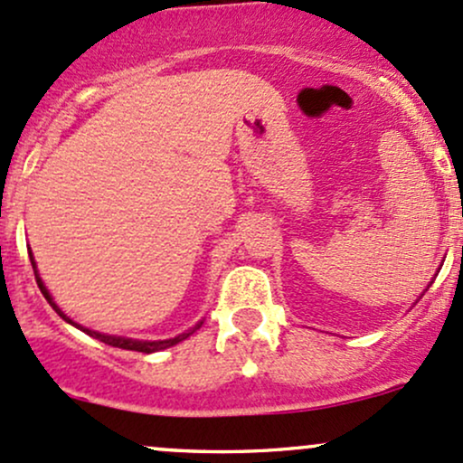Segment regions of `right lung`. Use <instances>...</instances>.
I'll return each instance as SVG.
<instances>
[{"instance_id":"right-lung-1","label":"right lung","mask_w":463,"mask_h":463,"mask_svg":"<svg viewBox=\"0 0 463 463\" xmlns=\"http://www.w3.org/2000/svg\"><path fill=\"white\" fill-rule=\"evenodd\" d=\"M30 255V263H33V268H34V279H37V286H39V289H42L43 292V297H45V301L50 303V306H52V309L54 312L59 314L61 318H63L65 323H70V325H74L76 329H80V332H85L88 334V336H91V338H96V340H100V343H105V345H109V347H118V349H129V352H142V354H154V352H162V349H169V347H174V345H177V343H182V340H186L191 336L193 332H195V329H200L202 327V323H204V318H202L200 323H195L193 325L191 329H186V332H182V334H177V336H174V338H165V340H138V338H127V336H114V334H103V332H94V329H90V327H83V325H79V323H74L72 318L68 317V314L63 312V309H61L57 303H54V298H52V294L48 292V288H45V283H43V279L39 277V270H37V263H34V257H33V250L28 252Z\"/></svg>"}]
</instances>
